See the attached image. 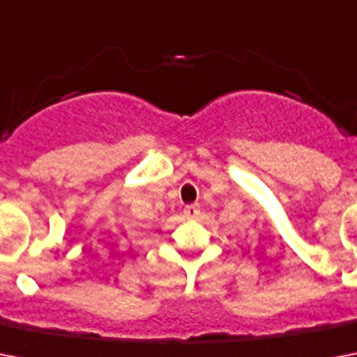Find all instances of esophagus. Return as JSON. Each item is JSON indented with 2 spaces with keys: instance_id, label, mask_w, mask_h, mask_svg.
Listing matches in <instances>:
<instances>
[{
  "instance_id": "obj_1",
  "label": "esophagus",
  "mask_w": 357,
  "mask_h": 357,
  "mask_svg": "<svg viewBox=\"0 0 357 357\" xmlns=\"http://www.w3.org/2000/svg\"><path fill=\"white\" fill-rule=\"evenodd\" d=\"M183 213L187 218H198V215H200V206H196V204H192V206H187L185 207Z\"/></svg>"
}]
</instances>
